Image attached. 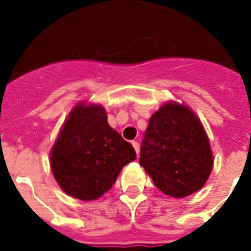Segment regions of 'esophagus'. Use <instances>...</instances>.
<instances>
[{
  "label": "esophagus",
  "mask_w": 251,
  "mask_h": 251,
  "mask_svg": "<svg viewBox=\"0 0 251 251\" xmlns=\"http://www.w3.org/2000/svg\"><path fill=\"white\" fill-rule=\"evenodd\" d=\"M131 145H133V147L135 149V152L139 153V150H141V146H139V143H138L137 141H133L131 142Z\"/></svg>",
  "instance_id": "34e87169"
}]
</instances>
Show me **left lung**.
Masks as SVG:
<instances>
[{
    "mask_svg": "<svg viewBox=\"0 0 251 251\" xmlns=\"http://www.w3.org/2000/svg\"><path fill=\"white\" fill-rule=\"evenodd\" d=\"M139 164L164 194L183 198L206 183L212 153L203 126L187 106L168 102L150 118Z\"/></svg>",
    "mask_w": 251,
    "mask_h": 251,
    "instance_id": "8db88e82",
    "label": "left lung"
}]
</instances>
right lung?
I'll list each match as a JSON object with an SVG mask.
<instances>
[{"instance_id": "right-lung-1", "label": "right lung", "mask_w": 251, "mask_h": 251, "mask_svg": "<svg viewBox=\"0 0 251 251\" xmlns=\"http://www.w3.org/2000/svg\"><path fill=\"white\" fill-rule=\"evenodd\" d=\"M135 157L133 146L108 125L104 108L79 104L57 138L50 167L66 194L92 201L109 191L122 168Z\"/></svg>"}]
</instances>
